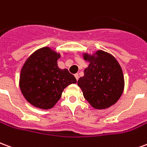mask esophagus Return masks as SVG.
Returning <instances> with one entry per match:
<instances>
[{
    "instance_id": "obj_1",
    "label": "esophagus",
    "mask_w": 147,
    "mask_h": 147,
    "mask_svg": "<svg viewBox=\"0 0 147 147\" xmlns=\"http://www.w3.org/2000/svg\"><path fill=\"white\" fill-rule=\"evenodd\" d=\"M74 77H75V78H76V80L78 81V78H79V75H78V74H76L74 75Z\"/></svg>"
}]
</instances>
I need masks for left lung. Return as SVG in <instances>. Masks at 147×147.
I'll list each match as a JSON object with an SVG mask.
<instances>
[{"label": "left lung", "instance_id": "1", "mask_svg": "<svg viewBox=\"0 0 147 147\" xmlns=\"http://www.w3.org/2000/svg\"><path fill=\"white\" fill-rule=\"evenodd\" d=\"M88 66L79 78L78 86L93 108L105 110L118 101L125 89V78L121 66L113 55L97 50L92 54L83 52Z\"/></svg>", "mask_w": 147, "mask_h": 147}]
</instances>
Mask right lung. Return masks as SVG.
I'll use <instances>...</instances> for the list:
<instances>
[{
	"label": "right lung",
	"mask_w": 147,
	"mask_h": 147,
	"mask_svg": "<svg viewBox=\"0 0 147 147\" xmlns=\"http://www.w3.org/2000/svg\"><path fill=\"white\" fill-rule=\"evenodd\" d=\"M60 58L59 52L50 47H43L33 52L23 64L19 75V88L26 100L34 107L42 110L54 107L63 90L77 83L68 69L58 66L57 61Z\"/></svg>",
	"instance_id": "1"
}]
</instances>
